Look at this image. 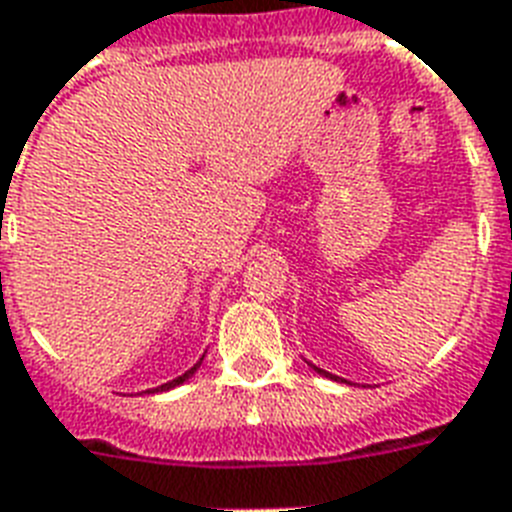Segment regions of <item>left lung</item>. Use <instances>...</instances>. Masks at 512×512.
I'll use <instances>...</instances> for the list:
<instances>
[{"mask_svg": "<svg viewBox=\"0 0 512 512\" xmlns=\"http://www.w3.org/2000/svg\"><path fill=\"white\" fill-rule=\"evenodd\" d=\"M310 365H313V363H310ZM313 371H315V373H321V376H326V378H334V381H342V384H350V381H344V378L334 376V373L323 371V368H318V365H313Z\"/></svg>", "mask_w": 512, "mask_h": 512, "instance_id": "left-lung-1", "label": "left lung"}]
</instances>
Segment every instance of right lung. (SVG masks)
<instances>
[{"mask_svg": "<svg viewBox=\"0 0 512 512\" xmlns=\"http://www.w3.org/2000/svg\"><path fill=\"white\" fill-rule=\"evenodd\" d=\"M202 360H205V355L199 357V363L194 365V368H189V371L186 373H181V376L178 378H173V381H168V384H162V386H157V389H147V394H157V392H168V389H176V386H181L184 384V381H189L191 376H194V373H197V368L199 365H202Z\"/></svg>", "mask_w": 512, "mask_h": 512, "instance_id": "add662e5", "label": "right lung"}]
</instances>
